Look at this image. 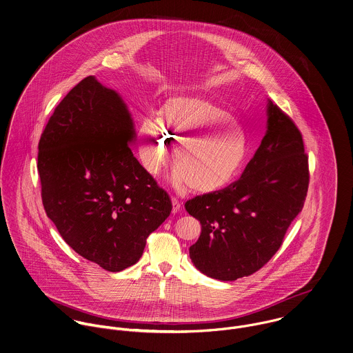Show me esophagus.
<instances>
[{
    "mask_svg": "<svg viewBox=\"0 0 353 353\" xmlns=\"http://www.w3.org/2000/svg\"><path fill=\"white\" fill-rule=\"evenodd\" d=\"M172 212H179L181 210V203L179 202V199L177 198H172Z\"/></svg>",
    "mask_w": 353,
    "mask_h": 353,
    "instance_id": "34e87169",
    "label": "esophagus"
}]
</instances>
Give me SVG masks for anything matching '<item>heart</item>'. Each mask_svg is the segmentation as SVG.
Wrapping results in <instances>:
<instances>
[{"mask_svg":"<svg viewBox=\"0 0 353 353\" xmlns=\"http://www.w3.org/2000/svg\"><path fill=\"white\" fill-rule=\"evenodd\" d=\"M155 123L162 134L150 120L138 127L143 166L157 174L169 159V143H177L172 173L177 187L188 184L199 194L218 191L234 179L245 159L243 127L228 110L208 99L172 98L157 110Z\"/></svg>","mask_w":353,"mask_h":353,"instance_id":"1","label":"heart"}]
</instances>
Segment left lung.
<instances>
[{"instance_id":"1","label":"left lung","mask_w":353,"mask_h":353,"mask_svg":"<svg viewBox=\"0 0 353 353\" xmlns=\"http://www.w3.org/2000/svg\"><path fill=\"white\" fill-rule=\"evenodd\" d=\"M308 181L301 132L269 101L266 135L241 177L185 203V210L202 223L201 237L190 247L195 268L221 281H234L263 268L301 212Z\"/></svg>"}]
</instances>
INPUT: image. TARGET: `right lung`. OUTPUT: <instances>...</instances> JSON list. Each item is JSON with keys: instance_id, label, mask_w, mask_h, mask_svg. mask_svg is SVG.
<instances>
[{"instance_id": "add662e5", "label": "right lung", "mask_w": 353, "mask_h": 353, "mask_svg": "<svg viewBox=\"0 0 353 353\" xmlns=\"http://www.w3.org/2000/svg\"><path fill=\"white\" fill-rule=\"evenodd\" d=\"M131 113L94 76L54 109L38 144L42 202L65 243L108 272L141 259L172 212L165 190L134 157Z\"/></svg>"}]
</instances>
